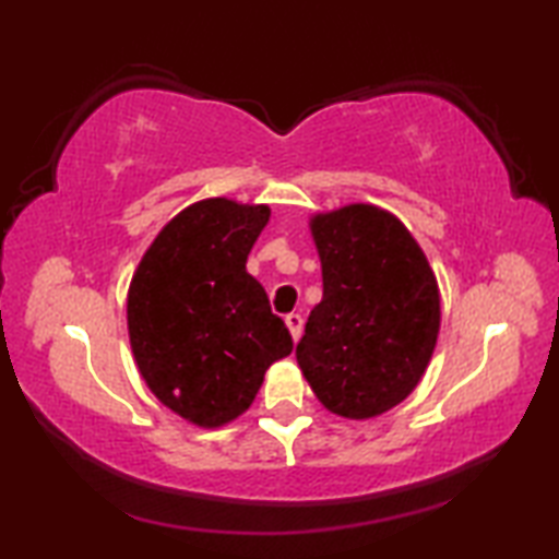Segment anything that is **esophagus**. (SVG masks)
I'll return each instance as SVG.
<instances>
[{"label":"esophagus","instance_id":"esophagus-1","mask_svg":"<svg viewBox=\"0 0 559 559\" xmlns=\"http://www.w3.org/2000/svg\"><path fill=\"white\" fill-rule=\"evenodd\" d=\"M286 325H288V330H290L293 343H298L300 333H302V318H300L298 313H290V316H286Z\"/></svg>","mask_w":559,"mask_h":559}]
</instances>
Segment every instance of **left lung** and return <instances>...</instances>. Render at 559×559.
Wrapping results in <instances>:
<instances>
[{
    "label": "left lung",
    "mask_w": 559,
    "mask_h": 559,
    "mask_svg": "<svg viewBox=\"0 0 559 559\" xmlns=\"http://www.w3.org/2000/svg\"><path fill=\"white\" fill-rule=\"evenodd\" d=\"M323 300L296 359L328 412L372 419L427 372L441 325L439 283L409 229L374 204L310 216Z\"/></svg>",
    "instance_id": "1"
}]
</instances>
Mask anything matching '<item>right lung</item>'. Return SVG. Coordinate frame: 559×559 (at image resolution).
<instances>
[{"mask_svg":"<svg viewBox=\"0 0 559 559\" xmlns=\"http://www.w3.org/2000/svg\"><path fill=\"white\" fill-rule=\"evenodd\" d=\"M271 210L226 197L189 204L150 243L128 288L135 365L159 402L202 429L249 409L293 340L246 271Z\"/></svg>","mask_w":559,"mask_h":559,"instance_id":"right-lung-1","label":"right lung"}]
</instances>
